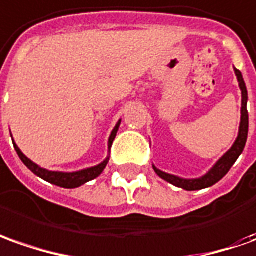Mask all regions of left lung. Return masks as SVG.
<instances>
[{
  "label": "left lung",
  "mask_w": 256,
  "mask_h": 256,
  "mask_svg": "<svg viewBox=\"0 0 256 256\" xmlns=\"http://www.w3.org/2000/svg\"><path fill=\"white\" fill-rule=\"evenodd\" d=\"M234 72H236V76H237V80H238V86L240 89H241V121H240L238 136L236 139V142L214 163L212 168L206 172L205 176H202L199 178H182V177H178V176H172V174H168V172H162V170H158L156 166H153V170L156 172V174L160 178H163L167 182L174 185V186L182 188L185 191H198V190L209 188V186H212L216 182H219L220 180L223 178L226 174L228 172L232 164L237 162V158H240V154L242 153L244 148H246V138H248V110H246L248 92H246V82H244V78L241 75V72L237 68H234Z\"/></svg>",
  "instance_id": "obj_1"
}]
</instances>
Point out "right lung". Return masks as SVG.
Returning <instances> with one entry per match:
<instances>
[{
    "label": "right lung",
    "mask_w": 256,
    "mask_h": 256,
    "mask_svg": "<svg viewBox=\"0 0 256 256\" xmlns=\"http://www.w3.org/2000/svg\"><path fill=\"white\" fill-rule=\"evenodd\" d=\"M120 124H121V120L118 121L117 124H116V126H114V130L111 131L110 138H108V153H110L111 145H112L114 139L117 136ZM10 136H12V135H10ZM12 142H14V148H15V150H16L19 158L24 162V164L26 166L33 174H36L37 177H40V178L44 180V181H47V182H50V184L57 185V186H61V188H78V186L86 184V182H89L92 180L98 178V176H100V174L103 172V170L106 168L108 160H110V156H107L100 164L93 166V167H89V168H84V170H79V172H51V170L43 168V167H40V166L36 164V163H33L30 158H26L24 153H22V150L18 148V145L15 144L14 139H12Z\"/></svg>",
    "instance_id": "add662e5"
}]
</instances>
